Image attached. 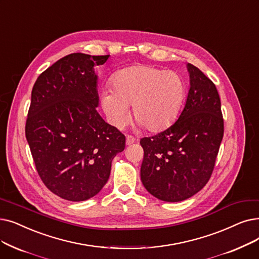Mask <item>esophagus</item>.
I'll use <instances>...</instances> for the list:
<instances>
[{
  "instance_id": "esophagus-1",
  "label": "esophagus",
  "mask_w": 259,
  "mask_h": 259,
  "mask_svg": "<svg viewBox=\"0 0 259 259\" xmlns=\"http://www.w3.org/2000/svg\"><path fill=\"white\" fill-rule=\"evenodd\" d=\"M134 142H136V138H134V137H132V136H127L126 137V144L127 145H131Z\"/></svg>"
}]
</instances>
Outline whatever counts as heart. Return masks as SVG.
Listing matches in <instances>:
<instances>
[{
	"label": "heart",
	"instance_id": "obj_1",
	"mask_svg": "<svg viewBox=\"0 0 259 259\" xmlns=\"http://www.w3.org/2000/svg\"><path fill=\"white\" fill-rule=\"evenodd\" d=\"M112 90L102 95V105L117 128L127 123L129 106L140 125L151 132L167 128L176 119L185 95V85L176 72L148 65H133L118 71L111 80Z\"/></svg>",
	"mask_w": 259,
	"mask_h": 259
}]
</instances>
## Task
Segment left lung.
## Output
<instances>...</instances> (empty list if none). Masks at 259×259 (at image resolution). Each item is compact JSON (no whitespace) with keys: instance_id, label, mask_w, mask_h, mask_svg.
<instances>
[{"instance_id":"obj_1","label":"left lung","mask_w":259,"mask_h":259,"mask_svg":"<svg viewBox=\"0 0 259 259\" xmlns=\"http://www.w3.org/2000/svg\"><path fill=\"white\" fill-rule=\"evenodd\" d=\"M190 88L177 121L140 144L143 185L155 198L180 202L203 188L215 167L224 122L216 85L188 63Z\"/></svg>"}]
</instances>
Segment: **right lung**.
Masks as SVG:
<instances>
[{
  "label": "right lung",
  "instance_id": "add662e5",
  "mask_svg": "<svg viewBox=\"0 0 259 259\" xmlns=\"http://www.w3.org/2000/svg\"><path fill=\"white\" fill-rule=\"evenodd\" d=\"M109 55L74 53L47 69L33 84L25 137L42 182L69 201H84L107 183L126 138L98 114L97 74Z\"/></svg>",
  "mask_w": 259,
  "mask_h": 259
}]
</instances>
